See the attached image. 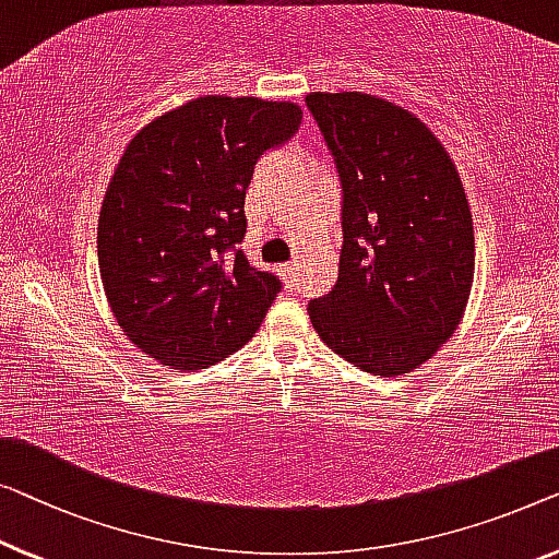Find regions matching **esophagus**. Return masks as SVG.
<instances>
[{
	"mask_svg": "<svg viewBox=\"0 0 559 559\" xmlns=\"http://www.w3.org/2000/svg\"><path fill=\"white\" fill-rule=\"evenodd\" d=\"M281 273H283V278H286V283H288V288H296L298 286V265L296 263H283L281 265Z\"/></svg>",
	"mask_w": 559,
	"mask_h": 559,
	"instance_id": "obj_1",
	"label": "esophagus"
}]
</instances>
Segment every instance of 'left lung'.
I'll return each instance as SVG.
<instances>
[{"instance_id":"left-lung-1","label":"left lung","mask_w":559,"mask_h":559,"mask_svg":"<svg viewBox=\"0 0 559 559\" xmlns=\"http://www.w3.org/2000/svg\"><path fill=\"white\" fill-rule=\"evenodd\" d=\"M344 188L338 281L308 304L323 344L373 377H402L460 326L474 278V226L452 157L389 99L311 93Z\"/></svg>"}]
</instances>
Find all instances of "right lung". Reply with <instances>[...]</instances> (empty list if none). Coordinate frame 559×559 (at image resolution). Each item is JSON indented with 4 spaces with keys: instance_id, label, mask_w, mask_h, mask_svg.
Masks as SVG:
<instances>
[{
    "instance_id": "right-lung-1",
    "label": "right lung",
    "mask_w": 559,
    "mask_h": 559,
    "mask_svg": "<svg viewBox=\"0 0 559 559\" xmlns=\"http://www.w3.org/2000/svg\"><path fill=\"white\" fill-rule=\"evenodd\" d=\"M301 107L205 95L147 122L124 147L97 223L107 304L140 352L198 371L253 338L281 281L248 263L246 188Z\"/></svg>"
}]
</instances>
